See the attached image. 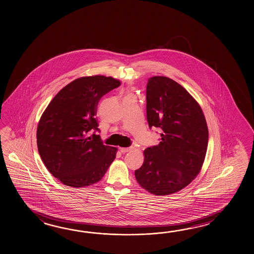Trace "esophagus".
Instances as JSON below:
<instances>
[{
    "instance_id": "esophagus-1",
    "label": "esophagus",
    "mask_w": 254,
    "mask_h": 254,
    "mask_svg": "<svg viewBox=\"0 0 254 254\" xmlns=\"http://www.w3.org/2000/svg\"><path fill=\"white\" fill-rule=\"evenodd\" d=\"M120 151L122 153H125V152L131 151V148H120Z\"/></svg>"
}]
</instances>
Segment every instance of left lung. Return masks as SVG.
<instances>
[{"instance_id": "left-lung-1", "label": "left lung", "mask_w": 254, "mask_h": 254, "mask_svg": "<svg viewBox=\"0 0 254 254\" xmlns=\"http://www.w3.org/2000/svg\"><path fill=\"white\" fill-rule=\"evenodd\" d=\"M146 101L149 126L162 129V138L158 145L144 150V162L135 178L152 194L175 193L202 167L209 138L205 117L194 98L164 76L148 80Z\"/></svg>"}]
</instances>
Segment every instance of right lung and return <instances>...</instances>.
<instances>
[{"mask_svg": "<svg viewBox=\"0 0 254 254\" xmlns=\"http://www.w3.org/2000/svg\"><path fill=\"white\" fill-rule=\"evenodd\" d=\"M120 85L113 77L78 78L64 87L43 112L36 133L39 153L61 183L76 188L96 184L114 162L117 148L104 145L95 134V115L100 99Z\"/></svg>", "mask_w": 254, "mask_h": 254, "instance_id": "add662e5", "label": "right lung"}]
</instances>
